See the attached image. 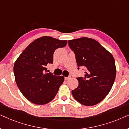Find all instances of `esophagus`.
<instances>
[{
  "mask_svg": "<svg viewBox=\"0 0 129 129\" xmlns=\"http://www.w3.org/2000/svg\"><path fill=\"white\" fill-rule=\"evenodd\" d=\"M71 78V76H69L68 77H66L64 78V79H65V80H69V79Z\"/></svg>",
  "mask_w": 129,
  "mask_h": 129,
  "instance_id": "34e87169",
  "label": "esophagus"
}]
</instances>
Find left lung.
Here are the masks:
<instances>
[{"instance_id": "left-lung-1", "label": "left lung", "mask_w": 129, "mask_h": 129, "mask_svg": "<svg viewBox=\"0 0 129 129\" xmlns=\"http://www.w3.org/2000/svg\"><path fill=\"white\" fill-rule=\"evenodd\" d=\"M79 67L85 69L84 76L77 77L79 86L72 91L75 99L90 106L102 102L110 92L116 75L112 54L93 39L82 38L68 41Z\"/></svg>"}]
</instances>
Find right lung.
<instances>
[{"instance_id":"add662e5","label":"right lung","mask_w":129,"mask_h":129,"mask_svg":"<svg viewBox=\"0 0 129 129\" xmlns=\"http://www.w3.org/2000/svg\"><path fill=\"white\" fill-rule=\"evenodd\" d=\"M67 43V40L42 37L30 44L15 61L13 72L17 87L31 103L45 105L57 94L64 77L47 73L46 66L53 63L56 49Z\"/></svg>"}]
</instances>
